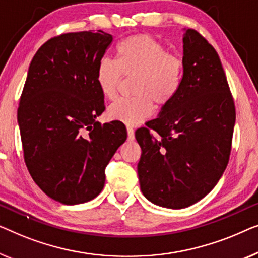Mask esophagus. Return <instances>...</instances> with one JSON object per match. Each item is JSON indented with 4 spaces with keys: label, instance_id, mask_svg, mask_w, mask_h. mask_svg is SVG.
<instances>
[{
    "label": "esophagus",
    "instance_id": "esophagus-1",
    "mask_svg": "<svg viewBox=\"0 0 258 258\" xmlns=\"http://www.w3.org/2000/svg\"><path fill=\"white\" fill-rule=\"evenodd\" d=\"M126 130H127L128 140H133L134 139V130L132 127H130V126H127V127H126Z\"/></svg>",
    "mask_w": 258,
    "mask_h": 258
}]
</instances>
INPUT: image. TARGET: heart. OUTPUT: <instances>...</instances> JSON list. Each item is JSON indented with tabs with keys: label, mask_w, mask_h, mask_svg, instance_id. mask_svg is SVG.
I'll return each instance as SVG.
<instances>
[{
	"label": "heart",
	"mask_w": 258,
	"mask_h": 258,
	"mask_svg": "<svg viewBox=\"0 0 258 258\" xmlns=\"http://www.w3.org/2000/svg\"><path fill=\"white\" fill-rule=\"evenodd\" d=\"M117 61L99 60L96 82L101 94L114 99L124 77H134V97L119 99L107 108V117L126 125H137L148 118L153 106L168 105L181 88L183 63L153 36L133 35L122 39L115 49Z\"/></svg>",
	"instance_id": "1"
}]
</instances>
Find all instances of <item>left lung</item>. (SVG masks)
Returning <instances> with one entry per match:
<instances>
[{
	"mask_svg": "<svg viewBox=\"0 0 258 258\" xmlns=\"http://www.w3.org/2000/svg\"><path fill=\"white\" fill-rule=\"evenodd\" d=\"M182 63L176 97L136 131L141 191L172 209L194 205L219 182L229 162L236 118L220 57L194 29L184 32Z\"/></svg>",
	"mask_w": 258,
	"mask_h": 258,
	"instance_id": "8db88e82",
	"label": "left lung"
}]
</instances>
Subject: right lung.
Segmentation results:
<instances>
[{
  "instance_id": "obj_1",
  "label": "right lung",
  "mask_w": 258,
  "mask_h": 258,
  "mask_svg": "<svg viewBox=\"0 0 258 258\" xmlns=\"http://www.w3.org/2000/svg\"><path fill=\"white\" fill-rule=\"evenodd\" d=\"M112 41L103 30L58 35L29 67L17 110L24 162L36 184L63 205L103 190L105 168L127 138L122 122L96 121L105 110L96 70Z\"/></svg>"
}]
</instances>
